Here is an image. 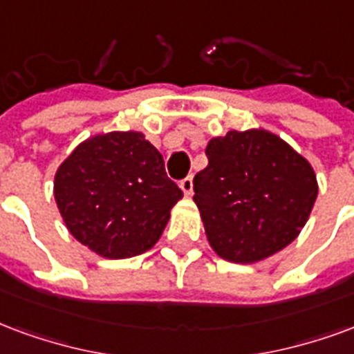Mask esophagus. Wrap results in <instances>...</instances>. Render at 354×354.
<instances>
[{"instance_id":"obj_1","label":"esophagus","mask_w":354,"mask_h":354,"mask_svg":"<svg viewBox=\"0 0 354 354\" xmlns=\"http://www.w3.org/2000/svg\"><path fill=\"white\" fill-rule=\"evenodd\" d=\"M180 187L184 191L185 195H191L193 193V178L191 176H185L182 182H180Z\"/></svg>"}]
</instances>
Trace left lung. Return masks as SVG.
I'll list each match as a JSON object with an SVG mask.
<instances>
[{
  "label": "left lung",
  "mask_w": 354,
  "mask_h": 354,
  "mask_svg": "<svg viewBox=\"0 0 354 354\" xmlns=\"http://www.w3.org/2000/svg\"><path fill=\"white\" fill-rule=\"evenodd\" d=\"M206 156L193 201L219 257L255 263L298 236L319 191L300 153L268 131L250 129L212 138Z\"/></svg>",
  "instance_id": "obj_1"
}]
</instances>
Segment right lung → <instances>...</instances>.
<instances>
[{"label": "right lung", "instance_id": "right-lung-1", "mask_svg": "<svg viewBox=\"0 0 354 354\" xmlns=\"http://www.w3.org/2000/svg\"><path fill=\"white\" fill-rule=\"evenodd\" d=\"M54 197L78 242L101 257L127 259L159 240L184 193L142 133L114 131L88 138L65 159Z\"/></svg>", "mask_w": 354, "mask_h": 354}]
</instances>
